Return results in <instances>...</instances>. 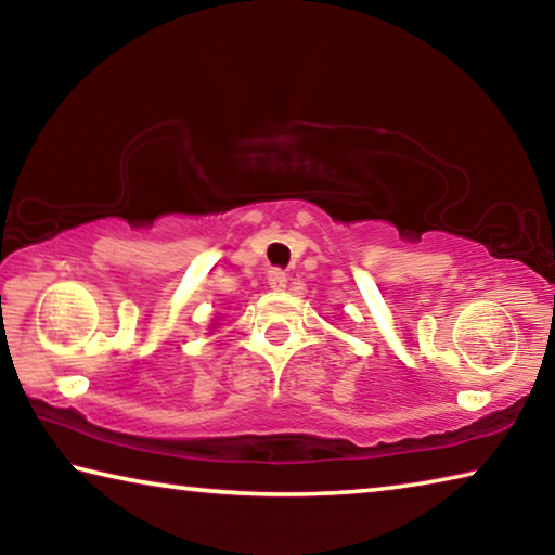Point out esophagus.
I'll return each instance as SVG.
<instances>
[{
    "label": "esophagus",
    "mask_w": 555,
    "mask_h": 555,
    "mask_svg": "<svg viewBox=\"0 0 555 555\" xmlns=\"http://www.w3.org/2000/svg\"><path fill=\"white\" fill-rule=\"evenodd\" d=\"M267 279H269V286L274 291H284L288 284V274L284 269H271Z\"/></svg>",
    "instance_id": "obj_1"
}]
</instances>
